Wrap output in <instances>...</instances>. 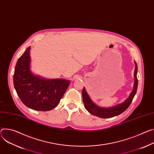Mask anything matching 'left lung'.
Instances as JSON below:
<instances>
[{
	"instance_id": "1",
	"label": "left lung",
	"mask_w": 154,
	"mask_h": 154,
	"mask_svg": "<svg viewBox=\"0 0 154 154\" xmlns=\"http://www.w3.org/2000/svg\"><path fill=\"white\" fill-rule=\"evenodd\" d=\"M134 64H135V69H134V82L133 90L130 93L129 97L123 103H122L120 104H119L116 106L110 107H100L98 106H97L91 100L88 94L87 93L85 87L83 88V90H82L83 102V104H84V106L85 109L91 114L100 118H103V119L111 118L123 113V112L129 107V106L130 105V104L133 101L134 96L136 93L137 84H138L137 79V66L135 61H134Z\"/></svg>"
}]
</instances>
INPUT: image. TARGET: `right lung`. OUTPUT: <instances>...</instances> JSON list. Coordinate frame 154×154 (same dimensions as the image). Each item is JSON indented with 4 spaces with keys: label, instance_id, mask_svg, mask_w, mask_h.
I'll list each match as a JSON object with an SVG mask.
<instances>
[{
    "label": "right lung",
    "instance_id": "obj_1",
    "mask_svg": "<svg viewBox=\"0 0 154 154\" xmlns=\"http://www.w3.org/2000/svg\"><path fill=\"white\" fill-rule=\"evenodd\" d=\"M31 47L18 59L13 75L14 87L23 103L35 110L48 111L59 104L69 80L48 79L34 75L30 69Z\"/></svg>",
    "mask_w": 154,
    "mask_h": 154
}]
</instances>
